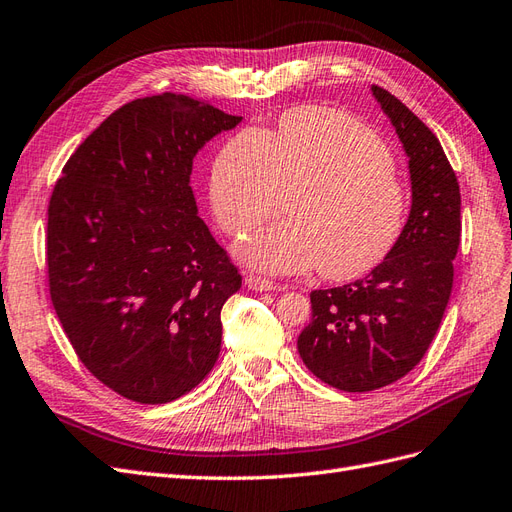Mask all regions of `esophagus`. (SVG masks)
Returning a JSON list of instances; mask_svg holds the SVG:
<instances>
[{
	"label": "esophagus",
	"mask_w": 512,
	"mask_h": 512,
	"mask_svg": "<svg viewBox=\"0 0 512 512\" xmlns=\"http://www.w3.org/2000/svg\"><path fill=\"white\" fill-rule=\"evenodd\" d=\"M246 287L253 289V291H276L279 289V285L268 281V279H261V276H255V274H248L246 276Z\"/></svg>",
	"instance_id": "34e87169"
}]
</instances>
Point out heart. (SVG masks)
<instances>
[{"label":"heart","instance_id":"obj_1","mask_svg":"<svg viewBox=\"0 0 512 512\" xmlns=\"http://www.w3.org/2000/svg\"><path fill=\"white\" fill-rule=\"evenodd\" d=\"M289 221L238 244L244 264L272 274L319 266L332 281H352L382 264L399 242L407 193L384 141L345 113L302 107L279 133L244 130L218 152L210 203L218 225L242 236L283 208Z\"/></svg>","mask_w":512,"mask_h":512}]
</instances>
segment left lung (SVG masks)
<instances>
[{
  "mask_svg": "<svg viewBox=\"0 0 512 512\" xmlns=\"http://www.w3.org/2000/svg\"><path fill=\"white\" fill-rule=\"evenodd\" d=\"M371 92L410 158V216L367 276L313 291L311 324L298 337L306 369L345 392L388 386L422 360L446 311L461 238L459 182L440 141L384 87Z\"/></svg>",
  "mask_w": 512,
  "mask_h": 512,
  "instance_id": "obj_1",
  "label": "left lung"
}]
</instances>
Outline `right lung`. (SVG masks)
<instances>
[{
	"label": "right lung",
	"mask_w": 512,
	"mask_h": 512,
	"mask_svg": "<svg viewBox=\"0 0 512 512\" xmlns=\"http://www.w3.org/2000/svg\"><path fill=\"white\" fill-rule=\"evenodd\" d=\"M242 122L158 94L111 113L68 158L49 201L55 313L90 373L137 403H169L221 354V309L242 285L197 216L193 158Z\"/></svg>",
	"instance_id": "add662e5"
}]
</instances>
